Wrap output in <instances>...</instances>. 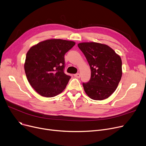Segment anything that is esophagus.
<instances>
[{
	"mask_svg": "<svg viewBox=\"0 0 146 146\" xmlns=\"http://www.w3.org/2000/svg\"><path fill=\"white\" fill-rule=\"evenodd\" d=\"M80 76H81L80 74H79V73L74 74V76L76 77V78H80Z\"/></svg>",
	"mask_w": 146,
	"mask_h": 146,
	"instance_id": "obj_1",
	"label": "esophagus"
}]
</instances>
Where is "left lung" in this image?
I'll list each match as a JSON object with an SVG mask.
<instances>
[{
    "label": "left lung",
    "instance_id": "8db88e82",
    "mask_svg": "<svg viewBox=\"0 0 146 146\" xmlns=\"http://www.w3.org/2000/svg\"><path fill=\"white\" fill-rule=\"evenodd\" d=\"M78 46L90 66L91 79L83 83L85 93L94 100L108 98L117 89L122 76L120 56L109 46L94 42H81Z\"/></svg>",
    "mask_w": 146,
    "mask_h": 146
}]
</instances>
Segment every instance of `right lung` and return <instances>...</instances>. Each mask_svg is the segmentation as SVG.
Returning <instances> with one entry per match:
<instances>
[{
  "mask_svg": "<svg viewBox=\"0 0 146 146\" xmlns=\"http://www.w3.org/2000/svg\"><path fill=\"white\" fill-rule=\"evenodd\" d=\"M75 45L71 40L50 39L29 49L25 71L31 87L39 95L53 97L65 90L71 76L64 72V55Z\"/></svg>",
  "mask_w": 146,
  "mask_h": 146,
  "instance_id": "1",
  "label": "right lung"
}]
</instances>
